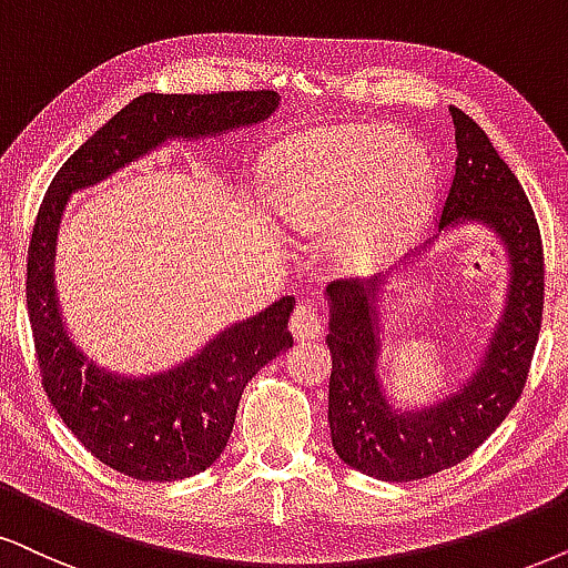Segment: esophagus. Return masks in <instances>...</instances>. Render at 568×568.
Here are the masks:
<instances>
[{
  "label": "esophagus",
  "mask_w": 568,
  "mask_h": 568,
  "mask_svg": "<svg viewBox=\"0 0 568 568\" xmlns=\"http://www.w3.org/2000/svg\"><path fill=\"white\" fill-rule=\"evenodd\" d=\"M291 333L296 341H314L322 335V317L314 304H298L291 317Z\"/></svg>",
  "instance_id": "obj_1"
}]
</instances>
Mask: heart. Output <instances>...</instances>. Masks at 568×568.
<instances>
[{"instance_id":"heart-1","label":"heart","mask_w":568,"mask_h":568,"mask_svg":"<svg viewBox=\"0 0 568 568\" xmlns=\"http://www.w3.org/2000/svg\"><path fill=\"white\" fill-rule=\"evenodd\" d=\"M270 201L293 233L348 229L351 267H375L412 239L433 206L427 154L387 128H333L285 143L270 172Z\"/></svg>"}]
</instances>
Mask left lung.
Listing matches in <instances>:
<instances>
[{"mask_svg":"<svg viewBox=\"0 0 568 568\" xmlns=\"http://www.w3.org/2000/svg\"><path fill=\"white\" fill-rule=\"evenodd\" d=\"M456 128V172L443 204L440 233L475 222L498 241L508 264L504 312L471 377L440 400L400 408L379 377L383 293L396 272L414 267L433 241L398 267L364 283L327 285L333 354L327 422L335 454L362 475L412 483L471 456L506 419L527 383L542 322V241L527 193L469 114L450 106Z\"/></svg>","mask_w":568,"mask_h":568,"instance_id":"8db88e82","label":"left lung"}]
</instances>
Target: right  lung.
<instances>
[{"instance_id":"1","label":"right lung","mask_w":568,"mask_h":568,"mask_svg":"<svg viewBox=\"0 0 568 568\" xmlns=\"http://www.w3.org/2000/svg\"><path fill=\"white\" fill-rule=\"evenodd\" d=\"M275 91L143 93L99 128L68 162L36 214L26 301L41 385L73 435L99 462L141 483H172L217 462L235 425L243 387L293 346L291 296L220 329L199 354L154 372L118 375L83 354L62 320L54 248L75 191L156 152L168 141H201L260 125L277 110Z\"/></svg>"}]
</instances>
